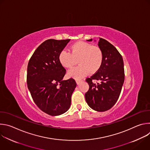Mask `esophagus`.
<instances>
[{
  "label": "esophagus",
  "mask_w": 150,
  "mask_h": 150,
  "mask_svg": "<svg viewBox=\"0 0 150 150\" xmlns=\"http://www.w3.org/2000/svg\"><path fill=\"white\" fill-rule=\"evenodd\" d=\"M81 81V80H78V79H76V83H77L78 85L79 84V83H80Z\"/></svg>",
  "instance_id": "34e87169"
}]
</instances>
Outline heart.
<instances>
[{"mask_svg": "<svg viewBox=\"0 0 150 150\" xmlns=\"http://www.w3.org/2000/svg\"><path fill=\"white\" fill-rule=\"evenodd\" d=\"M103 59V52L100 47L83 41L74 44L71 47L70 52L62 50L59 55L60 64L66 68H72L78 60L79 65L68 72L69 77L76 79L86 76L90 71H97L101 65Z\"/></svg>", "mask_w": 150, "mask_h": 150, "instance_id": "heart-1", "label": "heart"}]
</instances>
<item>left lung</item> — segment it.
Segmentation results:
<instances>
[{"label":"left lung","instance_id":"1","mask_svg":"<svg viewBox=\"0 0 150 150\" xmlns=\"http://www.w3.org/2000/svg\"><path fill=\"white\" fill-rule=\"evenodd\" d=\"M98 46L101 50L103 59L98 70L86 81L89 90L85 97L88 105L97 112L111 109L117 101L125 80L124 64L122 55L109 41L99 38ZM88 41L92 39L87 40ZM93 80H100L95 84Z\"/></svg>","mask_w":150,"mask_h":150}]
</instances>
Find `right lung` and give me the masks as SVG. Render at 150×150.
I'll return each instance as SVG.
<instances>
[{
    "label": "right lung",
    "mask_w": 150,
    "mask_h": 150,
    "mask_svg": "<svg viewBox=\"0 0 150 150\" xmlns=\"http://www.w3.org/2000/svg\"><path fill=\"white\" fill-rule=\"evenodd\" d=\"M70 39H49L41 43L31 57L27 82L31 97L42 112L58 116L68 110L76 83L73 78L63 80L66 69L61 65L59 53Z\"/></svg>",
    "instance_id": "obj_1"
}]
</instances>
